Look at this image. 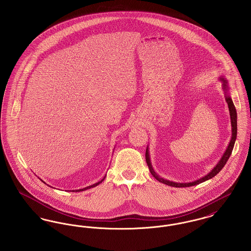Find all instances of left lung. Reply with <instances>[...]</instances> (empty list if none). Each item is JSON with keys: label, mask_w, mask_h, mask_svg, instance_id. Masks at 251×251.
Segmentation results:
<instances>
[{"label": "left lung", "mask_w": 251, "mask_h": 251, "mask_svg": "<svg viewBox=\"0 0 251 251\" xmlns=\"http://www.w3.org/2000/svg\"><path fill=\"white\" fill-rule=\"evenodd\" d=\"M222 82H223V88L226 92V100H227V105H228V109H229V114H230V120H231V127H232V135H231V139H230V142L228 144V147H227V151H225L224 155L222 156L221 160L219 161V163L215 166V168L208 174L206 175L205 177H203L201 179H198L196 181H193V182H187V183H177V182H173V181H169L167 179H164L163 178H160L155 172L153 170V168L151 167V161H150V156H149V152H148V149L146 151V162L148 164V167L150 168V171L151 173V175L155 178L157 180H159L160 182H163L167 185L169 186H172V187H189V186H194V185H197V184H200L203 181L207 180V179H212L213 177H215V175L220 172V170L224 167V166L226 165L227 163V159L229 158V156L232 152V150H233V147H234V143H235V140H236V135H237V114H236V109L235 106L232 102V100L230 99L229 96H227V81L224 80V78H221L220 79Z\"/></svg>", "instance_id": "1"}]
</instances>
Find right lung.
<instances>
[{"mask_svg": "<svg viewBox=\"0 0 251 251\" xmlns=\"http://www.w3.org/2000/svg\"><path fill=\"white\" fill-rule=\"evenodd\" d=\"M104 179H102V180H103ZM102 180H100V181H99V182H97V183H95V184H93V185H90V186H88V187H85L84 189H79V190H76V192L78 191H83V190H86V189H88V188H91V187H94V186H97L98 184H100Z\"/></svg>", "mask_w": 251, "mask_h": 251, "instance_id": "add662e5", "label": "right lung"}]
</instances>
